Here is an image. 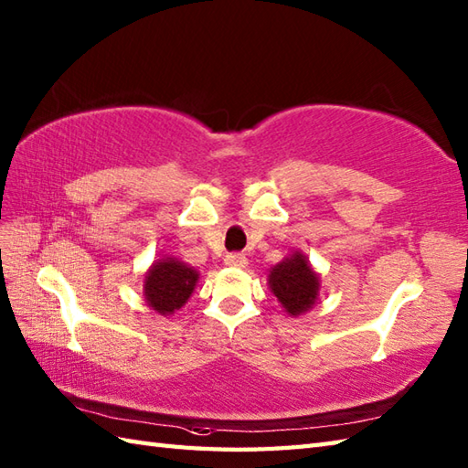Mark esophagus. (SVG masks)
<instances>
[{"mask_svg":"<svg viewBox=\"0 0 468 468\" xmlns=\"http://www.w3.org/2000/svg\"><path fill=\"white\" fill-rule=\"evenodd\" d=\"M225 265L243 270V267H247V257L243 253H229V255H225Z\"/></svg>","mask_w":468,"mask_h":468,"instance_id":"1","label":"esophagus"}]
</instances>
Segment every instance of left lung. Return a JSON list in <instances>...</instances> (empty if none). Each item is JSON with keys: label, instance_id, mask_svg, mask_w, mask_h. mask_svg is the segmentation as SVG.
Instances as JSON below:
<instances>
[{"label": "left lung", "instance_id": "left-lung-1", "mask_svg": "<svg viewBox=\"0 0 468 468\" xmlns=\"http://www.w3.org/2000/svg\"><path fill=\"white\" fill-rule=\"evenodd\" d=\"M267 283L283 310L293 317L312 310L320 293V277L302 251H293L282 263L271 267Z\"/></svg>", "mask_w": 468, "mask_h": 468}]
</instances>
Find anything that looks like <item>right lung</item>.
I'll list each match as a JSON object with an SVG mask.
<instances>
[{
  "label": "right lung",
  "instance_id": "right-lung-1",
  "mask_svg": "<svg viewBox=\"0 0 468 468\" xmlns=\"http://www.w3.org/2000/svg\"><path fill=\"white\" fill-rule=\"evenodd\" d=\"M198 271L175 257H163L151 265L144 275V300L151 310L171 315L186 303L195 292Z\"/></svg>",
  "mask_w": 468,
  "mask_h": 468
}]
</instances>
